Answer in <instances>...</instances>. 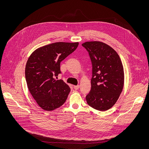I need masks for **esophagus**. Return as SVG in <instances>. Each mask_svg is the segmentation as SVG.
Segmentation results:
<instances>
[{"instance_id": "obj_1", "label": "esophagus", "mask_w": 149, "mask_h": 149, "mask_svg": "<svg viewBox=\"0 0 149 149\" xmlns=\"http://www.w3.org/2000/svg\"><path fill=\"white\" fill-rule=\"evenodd\" d=\"M79 88V85H78V86H74V88L75 90H78Z\"/></svg>"}]
</instances>
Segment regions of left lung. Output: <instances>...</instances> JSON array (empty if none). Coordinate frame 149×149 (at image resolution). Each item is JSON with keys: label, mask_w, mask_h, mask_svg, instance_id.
<instances>
[{"label": "left lung", "mask_w": 149, "mask_h": 149, "mask_svg": "<svg viewBox=\"0 0 149 149\" xmlns=\"http://www.w3.org/2000/svg\"><path fill=\"white\" fill-rule=\"evenodd\" d=\"M88 51L92 63L91 88L86 96L88 104L104 111L111 109L122 92L124 74L121 61L111 47L99 41L82 44Z\"/></svg>", "instance_id": "obj_1"}]
</instances>
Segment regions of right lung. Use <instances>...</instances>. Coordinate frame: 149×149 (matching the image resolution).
Segmentation results:
<instances>
[{"label":"right lung","mask_w":149,"mask_h":149,"mask_svg":"<svg viewBox=\"0 0 149 149\" xmlns=\"http://www.w3.org/2000/svg\"><path fill=\"white\" fill-rule=\"evenodd\" d=\"M78 42H55L36 49L29 56L25 67L28 88L40 107L52 111L64 104L70 88L62 79L60 63L78 47Z\"/></svg>","instance_id":"obj_1"}]
</instances>
